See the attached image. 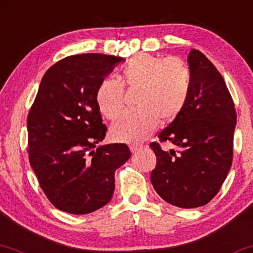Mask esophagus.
Segmentation results:
<instances>
[{
    "label": "esophagus",
    "mask_w": 253,
    "mask_h": 253,
    "mask_svg": "<svg viewBox=\"0 0 253 253\" xmlns=\"http://www.w3.org/2000/svg\"><path fill=\"white\" fill-rule=\"evenodd\" d=\"M141 147H142L141 145H130L129 149H130V152H132V153H136L137 150L141 148Z\"/></svg>",
    "instance_id": "1"
}]
</instances>
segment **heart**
<instances>
[{
	"label": "heart",
	"mask_w": 253,
	"mask_h": 253,
	"mask_svg": "<svg viewBox=\"0 0 253 253\" xmlns=\"http://www.w3.org/2000/svg\"><path fill=\"white\" fill-rule=\"evenodd\" d=\"M119 81L99 83L95 101L103 116L116 119L124 110L123 85L141 88L136 103L140 110L124 114L111 128L112 136L120 142H141L154 132L160 120L176 119L190 94V71L177 58L137 55L121 69Z\"/></svg>",
	"instance_id": "obj_1"
}]
</instances>
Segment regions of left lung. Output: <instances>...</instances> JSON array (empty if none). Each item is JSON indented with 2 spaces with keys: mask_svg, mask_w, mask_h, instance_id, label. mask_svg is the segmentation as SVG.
<instances>
[{
  "mask_svg": "<svg viewBox=\"0 0 253 253\" xmlns=\"http://www.w3.org/2000/svg\"><path fill=\"white\" fill-rule=\"evenodd\" d=\"M190 94L176 119L159 134L178 150H162L150 143L156 167L153 187L166 202L178 208L202 207L218 193L232 165L233 132L237 116L223 77L196 49L188 56Z\"/></svg>",
  "mask_w": 253,
  "mask_h": 253,
  "instance_id": "left-lung-1",
  "label": "left lung"
}]
</instances>
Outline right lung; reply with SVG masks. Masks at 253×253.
Here are the masks:
<instances>
[{
  "instance_id": "right-lung-1",
  "label": "right lung",
  "mask_w": 253,
  "mask_h": 253,
  "mask_svg": "<svg viewBox=\"0 0 253 253\" xmlns=\"http://www.w3.org/2000/svg\"><path fill=\"white\" fill-rule=\"evenodd\" d=\"M123 58L100 53L66 57L45 72L28 116L29 161L41 188L62 211L85 215L113 196L114 172L130 158L106 135L95 101L99 83Z\"/></svg>"
}]
</instances>
